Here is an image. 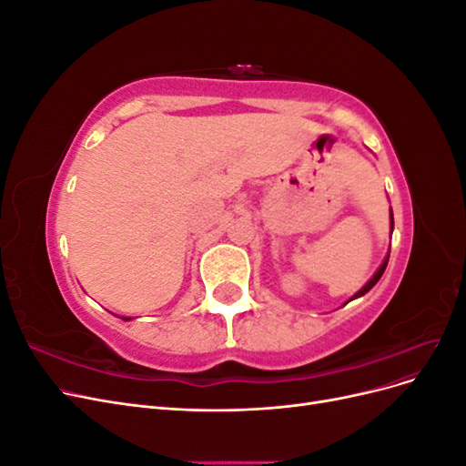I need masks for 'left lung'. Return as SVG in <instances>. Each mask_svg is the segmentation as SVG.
Listing matches in <instances>:
<instances>
[{
  "label": "left lung",
  "mask_w": 466,
  "mask_h": 466,
  "mask_svg": "<svg viewBox=\"0 0 466 466\" xmlns=\"http://www.w3.org/2000/svg\"><path fill=\"white\" fill-rule=\"evenodd\" d=\"M392 225H394V221H392V214H390V228H392ZM387 262H389V258H385V262H383V264H380V268H379V270L375 272V276H373V278H371V279L368 281V284H365V286H363V288H361V289H360V291H358V293L354 295V299H356V298H361V295H365V293H368V291H370V289H371V288H373V286L377 284V281L380 279V276H383V272H385V268H387Z\"/></svg>",
  "instance_id": "8db88e82"
}]
</instances>
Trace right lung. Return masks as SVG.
<instances>
[{"mask_svg":"<svg viewBox=\"0 0 466 466\" xmlns=\"http://www.w3.org/2000/svg\"><path fill=\"white\" fill-rule=\"evenodd\" d=\"M124 320H130V319H124Z\"/></svg>","mask_w":466,"mask_h":466,"instance_id":"obj_1","label":"right lung"}]
</instances>
